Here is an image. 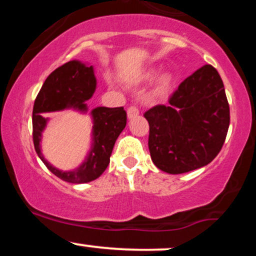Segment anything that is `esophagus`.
Returning a JSON list of instances; mask_svg holds the SVG:
<instances>
[{
	"label": "esophagus",
	"mask_w": 256,
	"mask_h": 256,
	"mask_svg": "<svg viewBox=\"0 0 256 256\" xmlns=\"http://www.w3.org/2000/svg\"><path fill=\"white\" fill-rule=\"evenodd\" d=\"M138 114H140V110H138L136 106H130V107L128 108V119L134 118V116H137Z\"/></svg>",
	"instance_id": "34e87169"
}]
</instances>
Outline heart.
<instances>
[{
	"mask_svg": "<svg viewBox=\"0 0 256 256\" xmlns=\"http://www.w3.org/2000/svg\"><path fill=\"white\" fill-rule=\"evenodd\" d=\"M155 76V71L152 70V71H148L144 74V79H152ZM172 84V76L168 74V73H165V74L160 76V78L158 79V91H166L171 86Z\"/></svg>",
	"mask_w": 256,
	"mask_h": 256,
	"instance_id": "obj_1",
	"label": "heart"
}]
</instances>
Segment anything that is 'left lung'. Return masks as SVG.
Returning a JSON list of instances; mask_svg holds the SVG:
<instances>
[{"instance_id":"left-lung-1","label":"left lung","mask_w":256,"mask_h":256,"mask_svg":"<svg viewBox=\"0 0 256 256\" xmlns=\"http://www.w3.org/2000/svg\"><path fill=\"white\" fill-rule=\"evenodd\" d=\"M144 113L149 152L161 171L179 174L214 160L224 146L230 107L218 71L204 64L180 83L168 100Z\"/></svg>"}]
</instances>
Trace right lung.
I'll return each instance as SVG.
<instances>
[{
    "instance_id": "obj_1",
    "label": "right lung",
    "mask_w": 256,
    "mask_h": 256,
    "mask_svg": "<svg viewBox=\"0 0 256 256\" xmlns=\"http://www.w3.org/2000/svg\"><path fill=\"white\" fill-rule=\"evenodd\" d=\"M96 89L92 66L79 61H70L52 71L40 88L34 100L32 112V138L37 155L56 177L73 184L88 183L98 178L110 164V158L116 138L126 126L124 107H98L91 114L94 118V146L83 165L74 171L62 172L52 167L40 152V136L46 124L43 113L77 108L86 110L88 101Z\"/></svg>"
}]
</instances>
